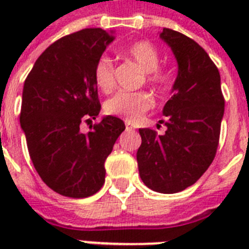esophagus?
<instances>
[{
  "label": "esophagus",
  "mask_w": 249,
  "mask_h": 249,
  "mask_svg": "<svg viewBox=\"0 0 249 249\" xmlns=\"http://www.w3.org/2000/svg\"><path fill=\"white\" fill-rule=\"evenodd\" d=\"M125 129H126V132H132V130H134V125H133V123H130V121H126L125 123Z\"/></svg>",
  "instance_id": "obj_1"
}]
</instances>
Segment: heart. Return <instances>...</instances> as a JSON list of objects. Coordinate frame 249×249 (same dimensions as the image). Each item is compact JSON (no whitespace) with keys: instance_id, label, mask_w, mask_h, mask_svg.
Returning a JSON list of instances; mask_svg holds the SVG:
<instances>
[{"instance_id":"1","label":"heart","mask_w":249,"mask_h":249,"mask_svg":"<svg viewBox=\"0 0 249 249\" xmlns=\"http://www.w3.org/2000/svg\"><path fill=\"white\" fill-rule=\"evenodd\" d=\"M125 54L143 72L151 84L164 88L169 84L170 77L165 71L160 70V53L150 41H137L125 49ZM94 83L102 91H109L113 88V63L107 55H101L93 67ZM154 106V98L146 91H117L105 103V111L108 115L123 117L126 120H136Z\"/></svg>"}]
</instances>
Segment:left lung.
<instances>
[{"instance_id": "left-lung-1", "label": "left lung", "mask_w": 249, "mask_h": 249, "mask_svg": "<svg viewBox=\"0 0 249 249\" xmlns=\"http://www.w3.org/2000/svg\"><path fill=\"white\" fill-rule=\"evenodd\" d=\"M159 36L172 49L178 72L160 120L165 133L158 136L151 129H140L137 163L148 189L174 194L194 185L212 164L225 101L220 72L200 45L169 28Z\"/></svg>"}]
</instances>
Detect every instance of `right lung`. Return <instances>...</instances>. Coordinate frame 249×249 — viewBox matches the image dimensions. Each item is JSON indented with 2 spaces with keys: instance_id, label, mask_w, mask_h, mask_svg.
Returning <instances> with one entry per match:
<instances>
[{
  "instance_id": "add662e5",
  "label": "right lung",
  "mask_w": 249,
  "mask_h": 249,
  "mask_svg": "<svg viewBox=\"0 0 249 249\" xmlns=\"http://www.w3.org/2000/svg\"><path fill=\"white\" fill-rule=\"evenodd\" d=\"M115 32L86 28L62 37L45 50L24 81L20 126L29 156L42 181L55 193L88 197L105 183V161L124 132L119 117H102L93 67Z\"/></svg>"
}]
</instances>
